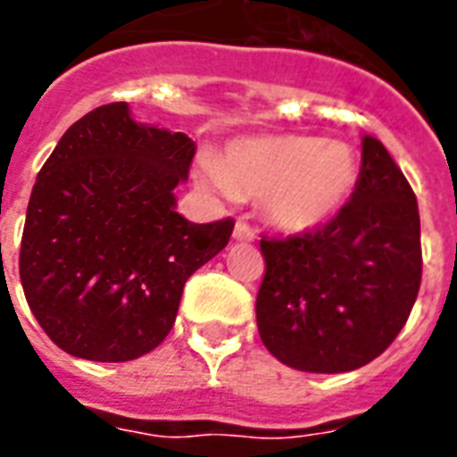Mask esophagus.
Segmentation results:
<instances>
[{"mask_svg": "<svg viewBox=\"0 0 457 457\" xmlns=\"http://www.w3.org/2000/svg\"><path fill=\"white\" fill-rule=\"evenodd\" d=\"M232 237H235L237 242H256V239H259L256 232H253V229L249 228L244 220L235 222V232H232Z\"/></svg>", "mask_w": 457, "mask_h": 457, "instance_id": "34e87169", "label": "esophagus"}]
</instances>
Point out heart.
Masks as SVG:
<instances>
[{
  "instance_id": "heart-1",
  "label": "heart",
  "mask_w": 457,
  "mask_h": 457,
  "mask_svg": "<svg viewBox=\"0 0 457 457\" xmlns=\"http://www.w3.org/2000/svg\"><path fill=\"white\" fill-rule=\"evenodd\" d=\"M196 177L222 198L263 196L268 218L285 232H312L350 201L357 158L343 141L319 136L237 138L220 160L201 155Z\"/></svg>"
}]
</instances>
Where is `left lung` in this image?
<instances>
[{"label":"left lung","mask_w":457,"mask_h":457,"mask_svg":"<svg viewBox=\"0 0 457 457\" xmlns=\"http://www.w3.org/2000/svg\"><path fill=\"white\" fill-rule=\"evenodd\" d=\"M261 252L256 323L268 353L312 374L364 367L395 340L422 283L412 187L364 134L350 204L316 232L261 239Z\"/></svg>","instance_id":"8db88e82"}]
</instances>
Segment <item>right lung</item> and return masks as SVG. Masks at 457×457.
I'll return each mask as SVG.
<instances>
[{"instance_id":"obj_1","label":"right lung","mask_w":457,"mask_h":457,"mask_svg":"<svg viewBox=\"0 0 457 457\" xmlns=\"http://www.w3.org/2000/svg\"><path fill=\"white\" fill-rule=\"evenodd\" d=\"M196 144L144 124L127 103L71 124L37 172L21 239L28 306L64 353L129 361L172 330L184 283L228 246L235 222H189L174 189Z\"/></svg>"}]
</instances>
